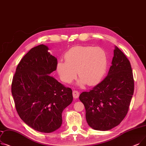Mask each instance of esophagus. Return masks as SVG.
<instances>
[{
  "instance_id": "34e87169",
  "label": "esophagus",
  "mask_w": 146,
  "mask_h": 146,
  "mask_svg": "<svg viewBox=\"0 0 146 146\" xmlns=\"http://www.w3.org/2000/svg\"><path fill=\"white\" fill-rule=\"evenodd\" d=\"M73 96L74 98H78L79 96V92L78 91L74 90L73 91Z\"/></svg>"
}]
</instances>
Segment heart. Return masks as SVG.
I'll return each mask as SVG.
<instances>
[{
    "label": "heart",
    "instance_id": "1",
    "mask_svg": "<svg viewBox=\"0 0 146 146\" xmlns=\"http://www.w3.org/2000/svg\"><path fill=\"white\" fill-rule=\"evenodd\" d=\"M64 58L66 61L60 60L56 64V70L64 83L72 82L78 72L79 85H95L102 79L107 67L106 53L100 47L74 46L67 50Z\"/></svg>",
    "mask_w": 146,
    "mask_h": 146
}]
</instances>
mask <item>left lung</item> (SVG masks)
I'll return each instance as SVG.
<instances>
[{"label": "left lung", "mask_w": 146, "mask_h": 146, "mask_svg": "<svg viewBox=\"0 0 146 146\" xmlns=\"http://www.w3.org/2000/svg\"><path fill=\"white\" fill-rule=\"evenodd\" d=\"M113 52L108 75L90 91L79 96L85 107L86 122L96 130H110L120 124L128 113L134 94L131 63L117 46Z\"/></svg>", "instance_id": "left-lung-1"}]
</instances>
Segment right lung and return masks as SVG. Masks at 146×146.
Wrapping results in <instances>:
<instances>
[{
  "mask_svg": "<svg viewBox=\"0 0 146 146\" xmlns=\"http://www.w3.org/2000/svg\"><path fill=\"white\" fill-rule=\"evenodd\" d=\"M40 45L21 60L12 79L11 92L19 116L30 127L52 132L62 124V113L73 101L72 90L49 74L56 70L57 59Z\"/></svg>",
  "mask_w": 146,
  "mask_h": 146,
  "instance_id": "add662e5",
  "label": "right lung"
}]
</instances>
